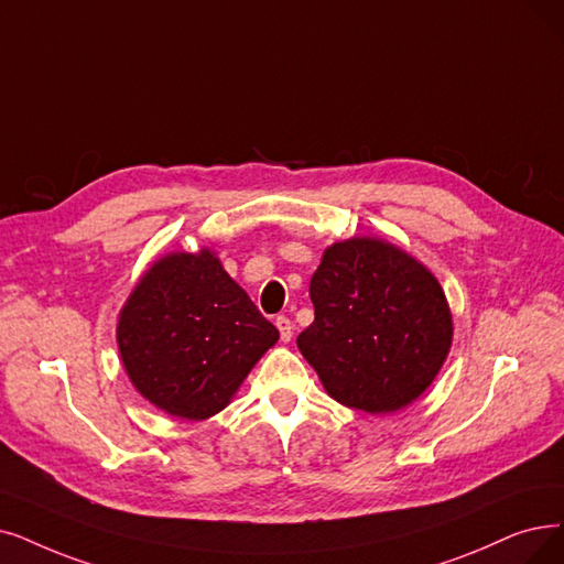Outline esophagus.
I'll return each instance as SVG.
<instances>
[{
	"mask_svg": "<svg viewBox=\"0 0 564 564\" xmlns=\"http://www.w3.org/2000/svg\"><path fill=\"white\" fill-rule=\"evenodd\" d=\"M275 326L280 330V340L282 343H289L291 335H294V324L289 322V317H284V314H280V317L275 319Z\"/></svg>",
	"mask_w": 564,
	"mask_h": 564,
	"instance_id": "obj_1",
	"label": "esophagus"
}]
</instances>
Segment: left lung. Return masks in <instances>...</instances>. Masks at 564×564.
<instances>
[{
  "label": "left lung",
  "instance_id": "8db88e82",
  "mask_svg": "<svg viewBox=\"0 0 564 564\" xmlns=\"http://www.w3.org/2000/svg\"><path fill=\"white\" fill-rule=\"evenodd\" d=\"M314 322L299 349L330 398L368 414L408 408L433 384L454 337L435 275L395 245H330L310 282Z\"/></svg>",
  "mask_w": 564,
  "mask_h": 564
}]
</instances>
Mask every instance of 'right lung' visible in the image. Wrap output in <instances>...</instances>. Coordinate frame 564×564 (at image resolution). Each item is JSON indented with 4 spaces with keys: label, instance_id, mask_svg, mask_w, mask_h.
<instances>
[{
    "label": "right lung",
    "instance_id": "obj_1",
    "mask_svg": "<svg viewBox=\"0 0 564 564\" xmlns=\"http://www.w3.org/2000/svg\"><path fill=\"white\" fill-rule=\"evenodd\" d=\"M278 337L208 247L154 261L118 322L131 384L154 408L187 421L227 408Z\"/></svg>",
    "mask_w": 564,
    "mask_h": 564
}]
</instances>
